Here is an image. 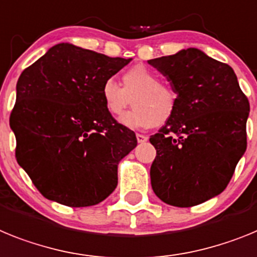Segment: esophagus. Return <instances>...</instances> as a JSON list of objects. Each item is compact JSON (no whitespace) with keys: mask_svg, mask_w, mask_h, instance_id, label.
Segmentation results:
<instances>
[{"mask_svg":"<svg viewBox=\"0 0 257 257\" xmlns=\"http://www.w3.org/2000/svg\"><path fill=\"white\" fill-rule=\"evenodd\" d=\"M136 137H137V142H138V144H144V142L147 141L146 136L140 135V133H137V136H136Z\"/></svg>","mask_w":257,"mask_h":257,"instance_id":"esophagus-1","label":"esophagus"}]
</instances>
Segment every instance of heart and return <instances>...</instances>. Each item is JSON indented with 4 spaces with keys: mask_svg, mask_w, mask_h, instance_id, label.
I'll return each instance as SVG.
<instances>
[{
    "mask_svg": "<svg viewBox=\"0 0 257 257\" xmlns=\"http://www.w3.org/2000/svg\"><path fill=\"white\" fill-rule=\"evenodd\" d=\"M122 88L112 79L104 80L101 85V98L104 108L111 115H120L129 106L133 108L120 117L126 128H153L173 117L177 110V93L171 85L159 81L150 68L137 64L121 76Z\"/></svg>",
    "mask_w": 257,
    "mask_h": 257,
    "instance_id": "obj_1",
    "label": "heart"
}]
</instances>
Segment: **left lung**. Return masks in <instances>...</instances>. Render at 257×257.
Listing matches in <instances>:
<instances>
[{
	"instance_id": "obj_1",
	"label": "left lung",
	"mask_w": 257,
	"mask_h": 257,
	"mask_svg": "<svg viewBox=\"0 0 257 257\" xmlns=\"http://www.w3.org/2000/svg\"><path fill=\"white\" fill-rule=\"evenodd\" d=\"M177 93V110L151 136L154 193L175 207H193L225 190L247 147L248 99L229 64L189 48L150 59Z\"/></svg>"
}]
</instances>
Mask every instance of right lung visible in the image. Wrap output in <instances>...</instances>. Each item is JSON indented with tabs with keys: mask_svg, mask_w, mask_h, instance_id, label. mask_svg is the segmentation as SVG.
Returning <instances> with one entry per match:
<instances>
[{
	"mask_svg": "<svg viewBox=\"0 0 257 257\" xmlns=\"http://www.w3.org/2000/svg\"><path fill=\"white\" fill-rule=\"evenodd\" d=\"M131 61L62 42L19 76L15 156L46 199L88 207L115 190L117 164L137 138L107 112L99 91Z\"/></svg>",
	"mask_w": 257,
	"mask_h": 257,
	"instance_id": "obj_1",
	"label": "right lung"
}]
</instances>
